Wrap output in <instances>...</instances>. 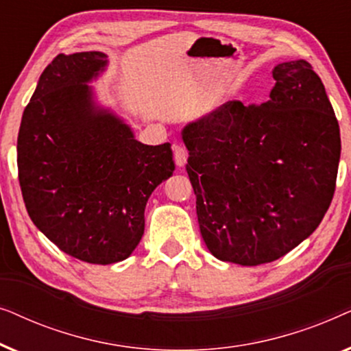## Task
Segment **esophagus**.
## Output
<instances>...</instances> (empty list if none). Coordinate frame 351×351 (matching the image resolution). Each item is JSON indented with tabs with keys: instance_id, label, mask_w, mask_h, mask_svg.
Here are the masks:
<instances>
[{
	"instance_id": "esophagus-1",
	"label": "esophagus",
	"mask_w": 351,
	"mask_h": 351,
	"mask_svg": "<svg viewBox=\"0 0 351 351\" xmlns=\"http://www.w3.org/2000/svg\"><path fill=\"white\" fill-rule=\"evenodd\" d=\"M172 150H174L176 165L179 167H184L185 162H186V156H189V153H186V148L182 145V143H174Z\"/></svg>"
}]
</instances>
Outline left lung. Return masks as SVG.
Returning a JSON list of instances; mask_svg holds the SVG:
<instances>
[{
  "label": "left lung",
  "instance_id": "1",
  "mask_svg": "<svg viewBox=\"0 0 351 351\" xmlns=\"http://www.w3.org/2000/svg\"><path fill=\"white\" fill-rule=\"evenodd\" d=\"M270 100L220 105L182 131L196 214L219 261H276L310 237L332 201L340 129L306 60L273 69Z\"/></svg>",
  "mask_w": 351,
  "mask_h": 351
}]
</instances>
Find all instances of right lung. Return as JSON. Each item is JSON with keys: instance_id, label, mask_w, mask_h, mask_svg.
<instances>
[{"instance_id": "obj_1", "label": "right lung", "mask_w": 351, "mask_h": 351, "mask_svg": "<svg viewBox=\"0 0 351 351\" xmlns=\"http://www.w3.org/2000/svg\"><path fill=\"white\" fill-rule=\"evenodd\" d=\"M105 66L99 51L57 56L23 110L17 137L32 222L60 251L97 265L131 256L148 198L176 167L171 143L143 145L121 118L95 105L88 83Z\"/></svg>"}]
</instances>
